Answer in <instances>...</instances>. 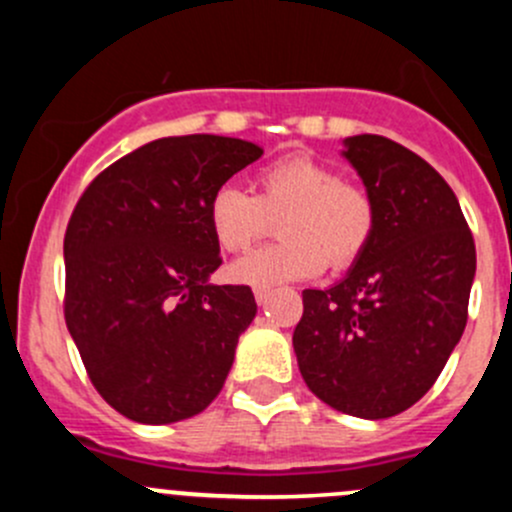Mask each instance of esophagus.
Listing matches in <instances>:
<instances>
[{
  "instance_id": "34e87169",
  "label": "esophagus",
  "mask_w": 512,
  "mask_h": 512,
  "mask_svg": "<svg viewBox=\"0 0 512 512\" xmlns=\"http://www.w3.org/2000/svg\"><path fill=\"white\" fill-rule=\"evenodd\" d=\"M270 294H272L270 287H265V285L255 287V299H257V304H265L267 299H270Z\"/></svg>"
}]
</instances>
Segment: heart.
I'll return each mask as SVG.
<instances>
[{
    "instance_id": "b5f03b06",
    "label": "heart",
    "mask_w": 512,
    "mask_h": 512,
    "mask_svg": "<svg viewBox=\"0 0 512 512\" xmlns=\"http://www.w3.org/2000/svg\"><path fill=\"white\" fill-rule=\"evenodd\" d=\"M257 193L220 185L208 203V223L225 252H245L280 220L282 242L250 252L232 277L250 285H280L337 270L361 257L376 227L369 193L347 183L332 165L312 156H285L255 175Z\"/></svg>"
}]
</instances>
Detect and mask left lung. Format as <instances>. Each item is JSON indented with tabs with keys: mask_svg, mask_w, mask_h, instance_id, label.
I'll use <instances>...</instances> for the list:
<instances>
[{
	"mask_svg": "<svg viewBox=\"0 0 512 512\" xmlns=\"http://www.w3.org/2000/svg\"><path fill=\"white\" fill-rule=\"evenodd\" d=\"M344 148L374 203V235L342 282L304 289L292 344L317 399L376 421L414 406L456 349L476 242L451 185L414 151L371 133Z\"/></svg>",
	"mask_w": 512,
	"mask_h": 512,
	"instance_id": "obj_1",
	"label": "left lung"
}]
</instances>
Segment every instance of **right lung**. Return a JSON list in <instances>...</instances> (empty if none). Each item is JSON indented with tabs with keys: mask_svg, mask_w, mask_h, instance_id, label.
I'll use <instances>...</instances> for the list:
<instances>
[{
	"mask_svg": "<svg viewBox=\"0 0 512 512\" xmlns=\"http://www.w3.org/2000/svg\"><path fill=\"white\" fill-rule=\"evenodd\" d=\"M262 148L170 136L91 180L64 235V317L91 384L131 421L175 423L210 406L257 314L247 285H208L223 265L210 195Z\"/></svg>",
	"mask_w": 512,
	"mask_h": 512,
	"instance_id": "right-lung-1",
	"label": "right lung"
}]
</instances>
